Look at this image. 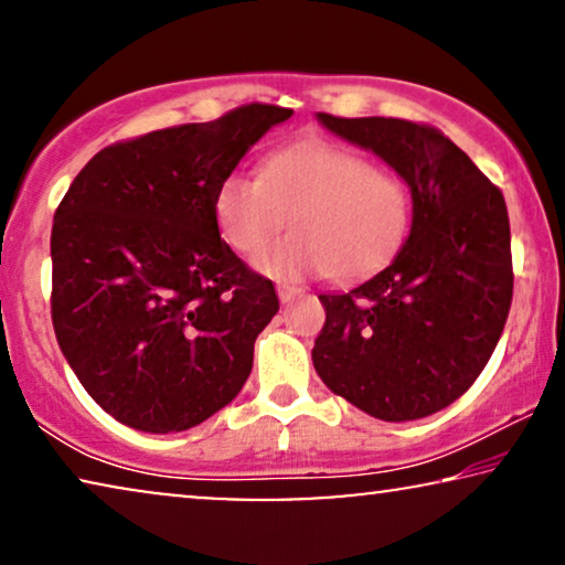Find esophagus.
I'll use <instances>...</instances> for the list:
<instances>
[{
  "mask_svg": "<svg viewBox=\"0 0 565 565\" xmlns=\"http://www.w3.org/2000/svg\"><path fill=\"white\" fill-rule=\"evenodd\" d=\"M303 292H306V288H300V285H288V282L277 285V296H280L282 303H290V300L303 296Z\"/></svg>",
  "mask_w": 565,
  "mask_h": 565,
  "instance_id": "esophagus-1",
  "label": "esophagus"
}]
</instances>
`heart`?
Wrapping results in <instances>:
<instances>
[{"instance_id":"b5f03b06","label":"heart","mask_w":565,"mask_h":565,"mask_svg":"<svg viewBox=\"0 0 565 565\" xmlns=\"http://www.w3.org/2000/svg\"><path fill=\"white\" fill-rule=\"evenodd\" d=\"M213 211L221 236L242 254L262 249L290 215L296 234L254 257L259 273L280 280L319 273L358 280L398 252L412 198L398 174L358 151L306 138L269 153L259 177H223Z\"/></svg>"}]
</instances>
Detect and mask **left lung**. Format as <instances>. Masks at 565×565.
Segmentation results:
<instances>
[{"label": "left lung", "mask_w": 565, "mask_h": 565, "mask_svg": "<svg viewBox=\"0 0 565 565\" xmlns=\"http://www.w3.org/2000/svg\"><path fill=\"white\" fill-rule=\"evenodd\" d=\"M381 157L412 190L396 259L327 311L313 367L337 396L383 422L422 419L466 393L497 350L512 306L504 195L437 128L398 118L316 115Z\"/></svg>", "instance_id": "1"}]
</instances>
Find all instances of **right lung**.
I'll return each instance as SVG.
<instances>
[{
    "label": "right lung",
    "instance_id": "1",
    "mask_svg": "<svg viewBox=\"0 0 565 565\" xmlns=\"http://www.w3.org/2000/svg\"><path fill=\"white\" fill-rule=\"evenodd\" d=\"M290 115L252 103L113 143L56 207L58 347L84 391L128 427H198L244 388L280 300L221 238L215 190Z\"/></svg>",
    "mask_w": 565,
    "mask_h": 565
}]
</instances>
